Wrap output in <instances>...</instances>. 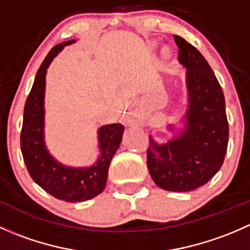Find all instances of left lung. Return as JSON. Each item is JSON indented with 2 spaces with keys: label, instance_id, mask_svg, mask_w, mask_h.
I'll return each mask as SVG.
<instances>
[{
  "label": "left lung",
  "instance_id": "obj_1",
  "mask_svg": "<svg viewBox=\"0 0 250 250\" xmlns=\"http://www.w3.org/2000/svg\"><path fill=\"white\" fill-rule=\"evenodd\" d=\"M174 40L179 62L188 69L186 127L163 145L150 138L147 168L161 188L186 192L208 183L221 168L228 151L229 122L223 89L208 62L183 37L174 35Z\"/></svg>",
  "mask_w": 250,
  "mask_h": 250
}]
</instances>
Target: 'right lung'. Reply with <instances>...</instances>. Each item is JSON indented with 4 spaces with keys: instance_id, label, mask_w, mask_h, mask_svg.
Returning a JSON list of instances; mask_svg holds the SVG:
<instances>
[{
    "instance_id": "obj_1",
    "label": "right lung",
    "mask_w": 250,
    "mask_h": 250,
    "mask_svg": "<svg viewBox=\"0 0 250 250\" xmlns=\"http://www.w3.org/2000/svg\"><path fill=\"white\" fill-rule=\"evenodd\" d=\"M62 42L50 49L37 71L35 82L27 95L24 120L20 133V148L25 166L32 180L46 192L65 202H84L103 192L113 155L120 147L125 127L122 125H103L99 129L100 157L89 168H71L58 163L44 145L43 98L47 67L53 58L64 48L74 43Z\"/></svg>"
}]
</instances>
